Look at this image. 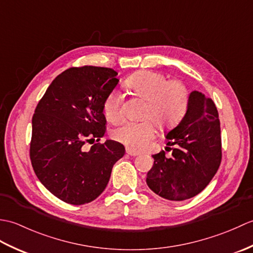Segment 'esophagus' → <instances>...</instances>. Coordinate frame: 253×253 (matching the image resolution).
I'll list each match as a JSON object with an SVG mask.
<instances>
[{"instance_id": "obj_1", "label": "esophagus", "mask_w": 253, "mask_h": 253, "mask_svg": "<svg viewBox=\"0 0 253 253\" xmlns=\"http://www.w3.org/2000/svg\"><path fill=\"white\" fill-rule=\"evenodd\" d=\"M126 153L127 154H129V155H131V157H137V155H139V152H137V151H133V150H131V149H126Z\"/></svg>"}]
</instances>
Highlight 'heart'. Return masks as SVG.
<instances>
[{
  "instance_id": "obj_1",
  "label": "heart",
  "mask_w": 253,
  "mask_h": 253,
  "mask_svg": "<svg viewBox=\"0 0 253 253\" xmlns=\"http://www.w3.org/2000/svg\"><path fill=\"white\" fill-rule=\"evenodd\" d=\"M127 88L144 101L140 118L142 122H126L112 131V138L128 149L140 150L155 135V127L168 129L184 117L189 103V92L179 80H168L163 74L143 71L127 79ZM123 95L113 90L103 102V113L112 123L122 118Z\"/></svg>"
}]
</instances>
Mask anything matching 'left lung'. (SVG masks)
Listing matches in <instances>:
<instances>
[{"label": "left lung", "instance_id": "left-lung-1", "mask_svg": "<svg viewBox=\"0 0 253 253\" xmlns=\"http://www.w3.org/2000/svg\"><path fill=\"white\" fill-rule=\"evenodd\" d=\"M171 150L152 155L147 185L158 196L181 201L200 193L212 180L222 161V139L218 112L212 99L193 91L180 123L166 132Z\"/></svg>", "mask_w": 253, "mask_h": 253}]
</instances>
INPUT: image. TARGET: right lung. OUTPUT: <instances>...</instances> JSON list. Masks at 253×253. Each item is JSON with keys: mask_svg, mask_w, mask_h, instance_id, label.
<instances>
[{"mask_svg": "<svg viewBox=\"0 0 253 253\" xmlns=\"http://www.w3.org/2000/svg\"><path fill=\"white\" fill-rule=\"evenodd\" d=\"M114 69L71 67L53 80L32 116L30 161L38 178L60 200L80 206L98 198L113 165L125 154L104 136L103 102L120 79Z\"/></svg>", "mask_w": 253, "mask_h": 253, "instance_id": "right-lung-1", "label": "right lung"}]
</instances>
